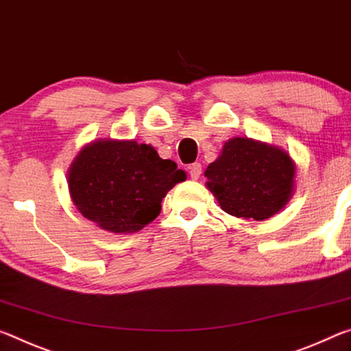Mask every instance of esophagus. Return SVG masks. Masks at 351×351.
Masks as SVG:
<instances>
[{"instance_id": "1", "label": "esophagus", "mask_w": 351, "mask_h": 351, "mask_svg": "<svg viewBox=\"0 0 351 351\" xmlns=\"http://www.w3.org/2000/svg\"><path fill=\"white\" fill-rule=\"evenodd\" d=\"M200 174H202V165L200 163H193L189 166V177H191L193 180H197Z\"/></svg>"}]
</instances>
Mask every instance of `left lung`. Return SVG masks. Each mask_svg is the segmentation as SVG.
Returning <instances> with one entry per match:
<instances>
[{"label":"left lung","mask_w":351,"mask_h":351,"mask_svg":"<svg viewBox=\"0 0 351 351\" xmlns=\"http://www.w3.org/2000/svg\"><path fill=\"white\" fill-rule=\"evenodd\" d=\"M205 177L206 188L226 213L264 221L289 202L295 163L281 147L234 136L208 165Z\"/></svg>","instance_id":"1"}]
</instances>
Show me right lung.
Returning <instances> with one entry per match:
<instances>
[{
    "instance_id": "1",
    "label": "right lung",
    "mask_w": 351,
    "mask_h": 351,
    "mask_svg": "<svg viewBox=\"0 0 351 351\" xmlns=\"http://www.w3.org/2000/svg\"><path fill=\"white\" fill-rule=\"evenodd\" d=\"M186 179L171 160L135 140H97L68 169V189L84 217L112 233H134L160 215L166 193Z\"/></svg>"
}]
</instances>
